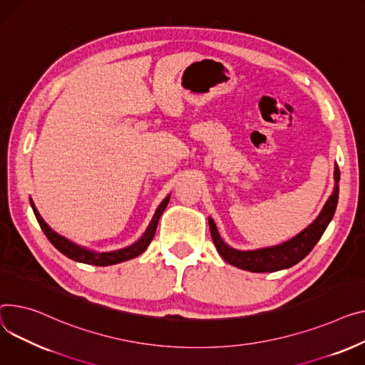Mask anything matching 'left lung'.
Here are the masks:
<instances>
[{
    "instance_id": "obj_1",
    "label": "left lung",
    "mask_w": 365,
    "mask_h": 365,
    "mask_svg": "<svg viewBox=\"0 0 365 365\" xmlns=\"http://www.w3.org/2000/svg\"><path fill=\"white\" fill-rule=\"evenodd\" d=\"M339 180H341V172H339V167L336 165L334 167L336 186L330 198L327 200L324 208L322 210L320 215L315 218L314 223L309 225L304 232H301L294 239H290L277 247L257 250V251L233 250L227 244H225L220 235H218L212 218H208L211 237L218 254H220L229 264L252 273H272V272L289 269V267L295 265L311 252V250L320 240L326 227L329 226L330 220L333 218V214L337 205V198H339Z\"/></svg>"
}]
</instances>
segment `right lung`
Segmentation results:
<instances>
[{
  "label": "right lung",
  "mask_w": 365,
  "mask_h": 365,
  "mask_svg": "<svg viewBox=\"0 0 365 365\" xmlns=\"http://www.w3.org/2000/svg\"><path fill=\"white\" fill-rule=\"evenodd\" d=\"M168 197L160 204V207L157 208L153 220L147 229V232L143 233V236L136 242V244L125 248V250H120V251H113V252H103V254H98V252H92V251H86L78 245L73 244V242L67 240L66 237L57 235L54 230H51L50 227H48V225L42 220V217L39 215L38 210L35 208L34 202L32 204V208H34V212L36 215V220L42 229V232L45 233V236L48 237V240L51 242V244L61 252L64 254L66 257H68L70 259H75V261H79V262H85V264H91V265H100V267H106V265H113V264H117V262H123V261H128L130 258H135L138 255H140L145 250L148 248V245L151 244V240L155 235V230H157V225H158V220L160 217L163 214V211L165 210L167 204H168Z\"/></svg>",
  "instance_id": "1"
}]
</instances>
